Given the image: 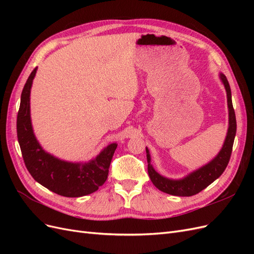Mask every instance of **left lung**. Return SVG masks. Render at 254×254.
I'll list each match as a JSON object with an SVG mask.
<instances>
[{
  "instance_id": "left-lung-1",
  "label": "left lung",
  "mask_w": 254,
  "mask_h": 254,
  "mask_svg": "<svg viewBox=\"0 0 254 254\" xmlns=\"http://www.w3.org/2000/svg\"><path fill=\"white\" fill-rule=\"evenodd\" d=\"M220 78L225 84L228 97V107H229V129L226 141L221 150L217 155V157L213 159L210 163H207L203 167L199 168L198 171L190 174L186 178L181 180H172L164 178L159 175L152 165L150 164V155L148 149L146 148L147 153V162H148V175L151 182L155 184V187L160 190L164 191L166 194L174 196H193L198 194L199 191L209 187L212 182L216 180L221 174L225 172L226 167L231 157L234 137L236 134V119L235 112L232 105L231 98V89L230 84L224 74H220Z\"/></svg>"
}]
</instances>
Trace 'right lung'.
<instances>
[{"label":"right lung","instance_id":"obj_1","mask_svg":"<svg viewBox=\"0 0 254 254\" xmlns=\"http://www.w3.org/2000/svg\"><path fill=\"white\" fill-rule=\"evenodd\" d=\"M37 67L30 73L21 94L17 134L23 160L33 178L41 186L64 197H81L97 190L108 178L117 143L110 144L89 163L64 162L45 152L33 132L29 95Z\"/></svg>","mask_w":254,"mask_h":254}]
</instances>
